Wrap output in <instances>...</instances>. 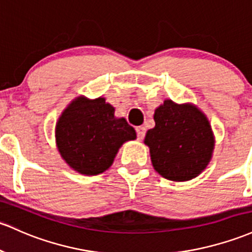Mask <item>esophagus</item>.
<instances>
[{
	"label": "esophagus",
	"mask_w": 252,
	"mask_h": 252,
	"mask_svg": "<svg viewBox=\"0 0 252 252\" xmlns=\"http://www.w3.org/2000/svg\"><path fill=\"white\" fill-rule=\"evenodd\" d=\"M136 135H137V139L142 140L146 135V128L145 126H137L136 128Z\"/></svg>",
	"instance_id": "1"
}]
</instances>
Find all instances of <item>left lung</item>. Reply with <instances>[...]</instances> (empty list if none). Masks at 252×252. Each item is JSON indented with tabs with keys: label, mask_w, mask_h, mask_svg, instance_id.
<instances>
[{
	"label": "left lung",
	"mask_w": 252,
	"mask_h": 252,
	"mask_svg": "<svg viewBox=\"0 0 252 252\" xmlns=\"http://www.w3.org/2000/svg\"><path fill=\"white\" fill-rule=\"evenodd\" d=\"M156 126L146 134L152 164L165 178L190 181L208 165L214 137L206 116L192 105L165 100L154 112Z\"/></svg>",
	"instance_id": "8db88e82"
}]
</instances>
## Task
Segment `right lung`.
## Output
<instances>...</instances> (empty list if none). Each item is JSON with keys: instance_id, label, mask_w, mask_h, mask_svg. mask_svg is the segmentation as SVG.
Wrapping results in <instances>:
<instances>
[{"instance_id": "add662e5", "label": "right lung", "mask_w": 252, "mask_h": 252, "mask_svg": "<svg viewBox=\"0 0 252 252\" xmlns=\"http://www.w3.org/2000/svg\"><path fill=\"white\" fill-rule=\"evenodd\" d=\"M115 109L104 98H77L56 126V142L67 164L82 175H98L111 166L123 142L136 132L124 118L115 117Z\"/></svg>"}]
</instances>
